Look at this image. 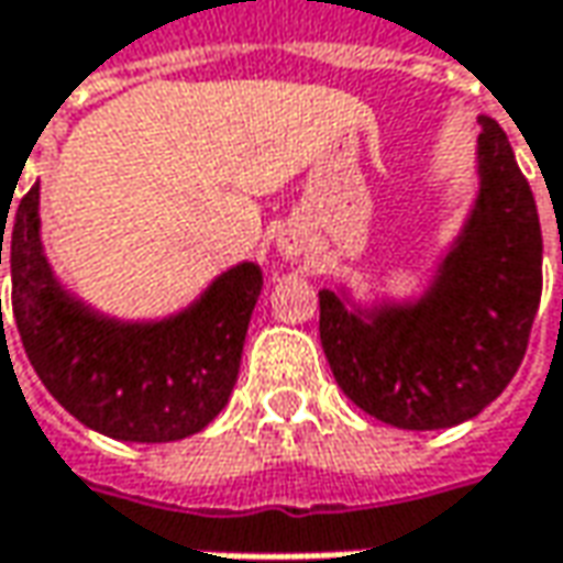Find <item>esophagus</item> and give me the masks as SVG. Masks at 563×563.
Returning <instances> with one entry per match:
<instances>
[{"instance_id": "obj_1", "label": "esophagus", "mask_w": 563, "mask_h": 563, "mask_svg": "<svg viewBox=\"0 0 563 563\" xmlns=\"http://www.w3.org/2000/svg\"><path fill=\"white\" fill-rule=\"evenodd\" d=\"M275 247H278V253L285 260H297L303 253V234L297 228H282L278 238H275Z\"/></svg>"}]
</instances>
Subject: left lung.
I'll list each match as a JSON object with an SVG mask.
<instances>
[{
	"label": "left lung",
	"mask_w": 563,
	"mask_h": 563,
	"mask_svg": "<svg viewBox=\"0 0 563 563\" xmlns=\"http://www.w3.org/2000/svg\"><path fill=\"white\" fill-rule=\"evenodd\" d=\"M479 200L420 303L351 313L319 291V341L341 391L398 429H448L498 398L530 344L542 228L498 121L479 119Z\"/></svg>",
	"instance_id": "left-lung-1"
}]
</instances>
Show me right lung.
<instances>
[{
    "mask_svg": "<svg viewBox=\"0 0 563 563\" xmlns=\"http://www.w3.org/2000/svg\"><path fill=\"white\" fill-rule=\"evenodd\" d=\"M9 209L11 200L0 203L11 313L49 395L84 426L119 442H178L216 420L238 382L250 313L263 288L260 266L241 263L219 275L190 310L172 319L115 322L55 282L40 247V185Z\"/></svg>",
    "mask_w": 563,
    "mask_h": 563,
    "instance_id": "add662e5",
    "label": "right lung"
}]
</instances>
